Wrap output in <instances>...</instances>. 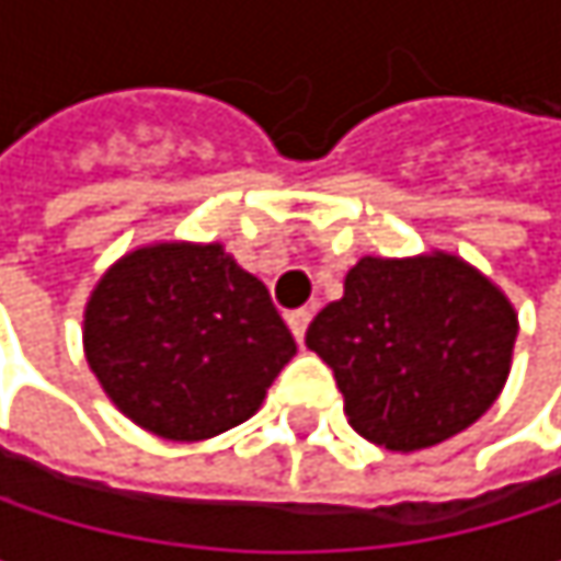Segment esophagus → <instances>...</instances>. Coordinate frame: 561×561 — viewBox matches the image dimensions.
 <instances>
[{
    "mask_svg": "<svg viewBox=\"0 0 561 561\" xmlns=\"http://www.w3.org/2000/svg\"><path fill=\"white\" fill-rule=\"evenodd\" d=\"M285 321H288V331L295 334V341L301 344V341H305V331H308V321H311V311H308V308L288 311V314H285Z\"/></svg>",
    "mask_w": 561,
    "mask_h": 561,
    "instance_id": "obj_1",
    "label": "esophagus"
}]
</instances>
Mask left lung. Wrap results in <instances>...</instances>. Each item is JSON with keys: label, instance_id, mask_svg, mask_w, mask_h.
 Masks as SVG:
<instances>
[{"label": "left lung", "instance_id": "obj_1", "mask_svg": "<svg viewBox=\"0 0 561 561\" xmlns=\"http://www.w3.org/2000/svg\"><path fill=\"white\" fill-rule=\"evenodd\" d=\"M513 341L504 291L448 253L364 256L305 334L334 370L354 432L390 451L474 425L504 390Z\"/></svg>", "mask_w": 561, "mask_h": 561}]
</instances>
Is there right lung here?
<instances>
[{"mask_svg": "<svg viewBox=\"0 0 561 561\" xmlns=\"http://www.w3.org/2000/svg\"><path fill=\"white\" fill-rule=\"evenodd\" d=\"M83 351L123 415L171 442H201L263 405L295 341L266 285L220 243H156L96 282Z\"/></svg>", "mask_w": 561, "mask_h": 561, "instance_id": "1", "label": "right lung"}]
</instances>
